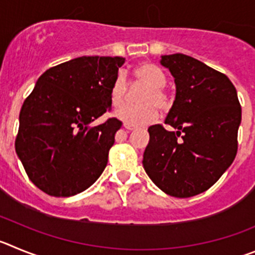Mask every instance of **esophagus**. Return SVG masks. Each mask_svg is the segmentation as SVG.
<instances>
[{
    "label": "esophagus",
    "instance_id": "obj_1",
    "mask_svg": "<svg viewBox=\"0 0 255 255\" xmlns=\"http://www.w3.org/2000/svg\"><path fill=\"white\" fill-rule=\"evenodd\" d=\"M125 128H126V129H128V130H133V129H136V127H134V126L127 125V123H126V125H125Z\"/></svg>",
    "mask_w": 255,
    "mask_h": 255
}]
</instances>
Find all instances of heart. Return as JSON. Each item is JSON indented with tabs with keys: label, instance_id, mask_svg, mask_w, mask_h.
<instances>
[{
	"label": "heart",
	"instance_id": "heart-1",
	"mask_svg": "<svg viewBox=\"0 0 255 255\" xmlns=\"http://www.w3.org/2000/svg\"><path fill=\"white\" fill-rule=\"evenodd\" d=\"M133 77L137 84L146 86L139 95L141 105H125L116 112V117L134 127L150 125L157 118V108L166 109L169 98L164 91L165 79L161 68L150 62H144L133 70ZM128 91V82L123 73H118L111 88V102L113 107H121L125 103Z\"/></svg>",
	"mask_w": 255,
	"mask_h": 255
}]
</instances>
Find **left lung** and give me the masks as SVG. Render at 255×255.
Wrapping results in <instances>:
<instances>
[{"label":"left lung","instance_id":"1","mask_svg":"<svg viewBox=\"0 0 255 255\" xmlns=\"http://www.w3.org/2000/svg\"><path fill=\"white\" fill-rule=\"evenodd\" d=\"M175 82L165 125L148 128L144 171L162 192L188 198L212 187L238 152L242 107L229 77L182 53L161 56Z\"/></svg>","mask_w":255,"mask_h":255}]
</instances>
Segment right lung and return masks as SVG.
I'll return each instance as SVG.
<instances>
[{
  "instance_id": "right-lung-1",
  "label": "right lung",
  "mask_w": 255,
  "mask_h": 255,
  "mask_svg": "<svg viewBox=\"0 0 255 255\" xmlns=\"http://www.w3.org/2000/svg\"><path fill=\"white\" fill-rule=\"evenodd\" d=\"M123 57H79L45 71L20 111L16 153L31 182L53 197L81 193L108 162L122 122L90 123L112 107Z\"/></svg>"
}]
</instances>
